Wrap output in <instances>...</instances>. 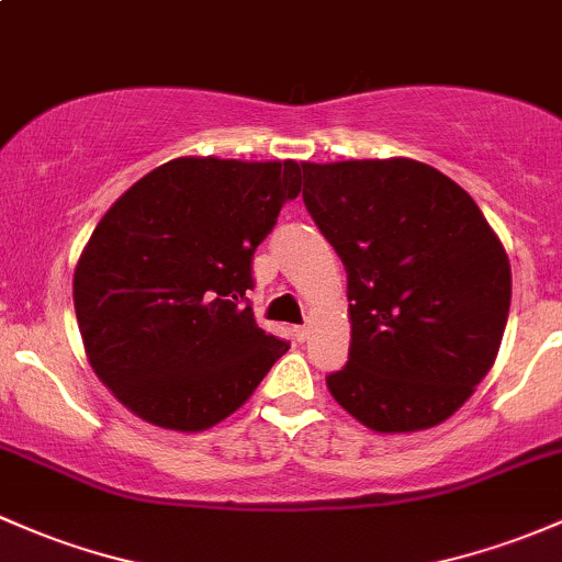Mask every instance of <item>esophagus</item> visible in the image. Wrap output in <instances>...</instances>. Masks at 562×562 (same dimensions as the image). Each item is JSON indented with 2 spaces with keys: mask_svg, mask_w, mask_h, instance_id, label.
Listing matches in <instances>:
<instances>
[{
  "mask_svg": "<svg viewBox=\"0 0 562 562\" xmlns=\"http://www.w3.org/2000/svg\"><path fill=\"white\" fill-rule=\"evenodd\" d=\"M307 335H311V327H307V324H303V327H294V337H297L300 342H305Z\"/></svg>",
  "mask_w": 562,
  "mask_h": 562,
  "instance_id": "34e87169",
  "label": "esophagus"
}]
</instances>
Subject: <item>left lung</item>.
Returning a JSON list of instances; mask_svg holds the SVG:
<instances>
[{
  "instance_id": "1",
  "label": "left lung",
  "mask_w": 562,
  "mask_h": 562,
  "mask_svg": "<svg viewBox=\"0 0 562 562\" xmlns=\"http://www.w3.org/2000/svg\"><path fill=\"white\" fill-rule=\"evenodd\" d=\"M303 201L348 276V364L329 394L380 434L448 420L496 361L504 244L463 187L409 158L303 162Z\"/></svg>"
}]
</instances>
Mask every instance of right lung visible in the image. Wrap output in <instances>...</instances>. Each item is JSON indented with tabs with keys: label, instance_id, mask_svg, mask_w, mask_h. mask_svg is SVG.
Returning <instances> with one entry per match:
<instances>
[{
	"label": "right lung",
	"instance_id": "1",
	"mask_svg": "<svg viewBox=\"0 0 562 562\" xmlns=\"http://www.w3.org/2000/svg\"><path fill=\"white\" fill-rule=\"evenodd\" d=\"M300 184L294 160L177 158L101 216L77 259L75 313L90 367L131 413L206 431L289 351L257 327L246 292Z\"/></svg>",
	"mask_w": 562,
	"mask_h": 562
}]
</instances>
